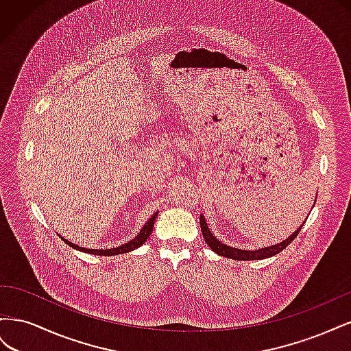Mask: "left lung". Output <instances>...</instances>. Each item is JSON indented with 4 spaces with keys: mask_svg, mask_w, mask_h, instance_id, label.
<instances>
[{
    "mask_svg": "<svg viewBox=\"0 0 351 351\" xmlns=\"http://www.w3.org/2000/svg\"><path fill=\"white\" fill-rule=\"evenodd\" d=\"M200 230H202V234H204V239L206 241L208 246L214 250L215 253H218L219 256H224V258H230V259H236V261H258V259H267L271 256H275V254H278L280 252H282L289 244L297 237L299 234L303 224L297 228L293 234L285 239L284 241L278 243V244H274V246L269 247H262L258 250H241V249H236V247H231L227 246L222 241H219L214 234H212L210 230L208 228L206 221L204 218V215H200Z\"/></svg>",
    "mask_w": 351,
    "mask_h": 351,
    "instance_id": "8db88e82",
    "label": "left lung"
}]
</instances>
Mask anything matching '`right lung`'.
<instances>
[{"instance_id": "obj_1", "label": "right lung", "mask_w": 351, "mask_h": 351, "mask_svg": "<svg viewBox=\"0 0 351 351\" xmlns=\"http://www.w3.org/2000/svg\"><path fill=\"white\" fill-rule=\"evenodd\" d=\"M156 217H158V212H155V214L149 219H147V222L142 227L139 234H137L134 239H132L130 241H127V243L121 244V246L114 247V249H101V250L99 249H84V247H80V246H77V244H74V243H71V241H69L66 239H62V237L61 239L64 240L69 244V246L73 247V249L84 252V253H90V254H98V256H114V254L129 253V252H132V250H134L137 247H141L142 244H145V241L149 239V236L152 234V230H154V224H155Z\"/></svg>"}]
</instances>
